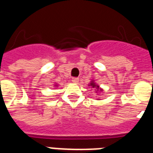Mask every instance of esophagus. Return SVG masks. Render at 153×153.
<instances>
[{
  "label": "esophagus",
  "mask_w": 153,
  "mask_h": 153,
  "mask_svg": "<svg viewBox=\"0 0 153 153\" xmlns=\"http://www.w3.org/2000/svg\"><path fill=\"white\" fill-rule=\"evenodd\" d=\"M71 81H72L74 83H78V82H79V78H72Z\"/></svg>",
  "instance_id": "esophagus-1"
}]
</instances>
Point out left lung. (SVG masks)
I'll use <instances>...</instances> for the list:
<instances>
[{
    "instance_id": "8db88e82",
    "label": "left lung",
    "mask_w": 153,
    "mask_h": 153,
    "mask_svg": "<svg viewBox=\"0 0 153 153\" xmlns=\"http://www.w3.org/2000/svg\"><path fill=\"white\" fill-rule=\"evenodd\" d=\"M89 86H91V88H94V89H96L95 91H96L97 93H100V92L103 91V89H101V88H100L99 85H97L94 80H92L91 82H90V83L89 84Z\"/></svg>"
}]
</instances>
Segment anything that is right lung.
Listing matches in <instances>:
<instances>
[{
	"label": "right lung",
	"mask_w": 153,
	"mask_h": 153,
	"mask_svg": "<svg viewBox=\"0 0 153 153\" xmlns=\"http://www.w3.org/2000/svg\"><path fill=\"white\" fill-rule=\"evenodd\" d=\"M57 86H58V85H57L56 84V85H55V87H57Z\"/></svg>",
	"instance_id": "add662e5"
}]
</instances>
